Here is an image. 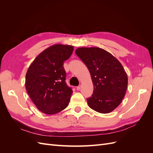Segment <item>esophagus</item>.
Returning a JSON list of instances; mask_svg holds the SVG:
<instances>
[{"mask_svg":"<svg viewBox=\"0 0 153 153\" xmlns=\"http://www.w3.org/2000/svg\"><path fill=\"white\" fill-rule=\"evenodd\" d=\"M81 88H82V85H79L78 87H76V89H77V90H80V89H81Z\"/></svg>","mask_w":153,"mask_h":153,"instance_id":"1","label":"esophagus"}]
</instances>
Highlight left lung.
<instances>
[{
    "label": "left lung",
    "instance_id": "1",
    "mask_svg": "<svg viewBox=\"0 0 153 153\" xmlns=\"http://www.w3.org/2000/svg\"><path fill=\"white\" fill-rule=\"evenodd\" d=\"M77 56L90 72L94 91L87 98L89 107L101 114L112 112L121 103L126 94L128 76L122 64L102 48L81 47L76 50Z\"/></svg>",
    "mask_w": 153,
    "mask_h": 153
}]
</instances>
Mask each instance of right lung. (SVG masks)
<instances>
[{
  "label": "right lung",
  "mask_w": 153,
  "mask_h": 153,
  "mask_svg": "<svg viewBox=\"0 0 153 153\" xmlns=\"http://www.w3.org/2000/svg\"><path fill=\"white\" fill-rule=\"evenodd\" d=\"M73 51V46L53 45L39 53L29 67L25 76L26 90L41 112L55 114L68 106L73 91L65 82L63 64Z\"/></svg>",
  "instance_id": "right-lung-1"
}]
</instances>
